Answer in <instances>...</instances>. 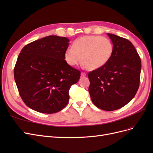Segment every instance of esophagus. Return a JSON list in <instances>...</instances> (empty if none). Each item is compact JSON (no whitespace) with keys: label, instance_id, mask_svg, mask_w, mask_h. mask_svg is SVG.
Listing matches in <instances>:
<instances>
[{"label":"esophagus","instance_id":"34e87169","mask_svg":"<svg viewBox=\"0 0 153 153\" xmlns=\"http://www.w3.org/2000/svg\"><path fill=\"white\" fill-rule=\"evenodd\" d=\"M86 76V73L85 72H82L81 73V77H84Z\"/></svg>","mask_w":153,"mask_h":153}]
</instances>
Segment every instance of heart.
Returning a JSON list of instances; mask_svg holds the SVG:
<instances>
[{"instance_id":"obj_1","label":"heart","mask_w":153,"mask_h":153,"mask_svg":"<svg viewBox=\"0 0 153 153\" xmlns=\"http://www.w3.org/2000/svg\"><path fill=\"white\" fill-rule=\"evenodd\" d=\"M113 50L112 42L106 37L85 36L74 41L73 48L66 49L64 58L71 66H77L82 59L84 67L96 69L109 61Z\"/></svg>"}]
</instances>
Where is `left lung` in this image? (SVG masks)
<instances>
[{
  "label": "left lung",
  "mask_w": 153,
  "mask_h": 153,
  "mask_svg": "<svg viewBox=\"0 0 153 153\" xmlns=\"http://www.w3.org/2000/svg\"><path fill=\"white\" fill-rule=\"evenodd\" d=\"M114 50L105 65L89 72V92L92 103L106 111L122 108L135 96L140 84L141 61L129 40L107 33Z\"/></svg>",
  "instance_id": "left-lung-1"
}]
</instances>
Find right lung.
Wrapping results in <instances>:
<instances>
[{
	"mask_svg": "<svg viewBox=\"0 0 153 153\" xmlns=\"http://www.w3.org/2000/svg\"><path fill=\"white\" fill-rule=\"evenodd\" d=\"M69 41L65 37L48 36L21 50L14 76L22 100L30 108L53 114L68 103L69 88L80 77V71L64 60Z\"/></svg>",
	"mask_w": 153,
	"mask_h": 153,
	"instance_id": "1",
	"label": "right lung"
}]
</instances>
